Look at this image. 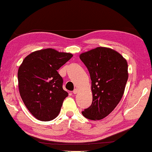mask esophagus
<instances>
[{
	"label": "esophagus",
	"instance_id": "obj_1",
	"mask_svg": "<svg viewBox=\"0 0 152 152\" xmlns=\"http://www.w3.org/2000/svg\"><path fill=\"white\" fill-rule=\"evenodd\" d=\"M78 89H77V88H75V89H74V90L73 91V93H74V94L78 93Z\"/></svg>",
	"mask_w": 152,
	"mask_h": 152
}]
</instances>
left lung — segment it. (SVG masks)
Wrapping results in <instances>:
<instances>
[{"label":"left lung","instance_id":"1","mask_svg":"<svg viewBox=\"0 0 152 152\" xmlns=\"http://www.w3.org/2000/svg\"><path fill=\"white\" fill-rule=\"evenodd\" d=\"M80 59L89 72L93 102L82 112L85 118L102 120L117 106L128 80L126 60L115 50L97 47L80 54Z\"/></svg>","mask_w":152,"mask_h":152}]
</instances>
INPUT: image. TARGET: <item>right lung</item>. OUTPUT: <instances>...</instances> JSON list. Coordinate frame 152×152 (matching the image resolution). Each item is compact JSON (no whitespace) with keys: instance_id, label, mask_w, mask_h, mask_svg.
<instances>
[{"instance_id":"add662e5","label":"right lung","mask_w":152,"mask_h":152,"mask_svg":"<svg viewBox=\"0 0 152 152\" xmlns=\"http://www.w3.org/2000/svg\"><path fill=\"white\" fill-rule=\"evenodd\" d=\"M72 56L68 53L45 49L28 55L19 67L20 96L37 119L49 121L59 114L68 93L62 87L63 78L57 70Z\"/></svg>"}]
</instances>
